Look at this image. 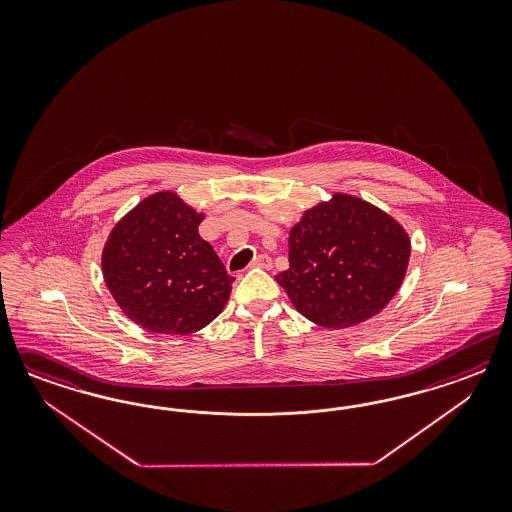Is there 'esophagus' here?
<instances>
[{
	"label": "esophagus",
	"instance_id": "1",
	"mask_svg": "<svg viewBox=\"0 0 512 512\" xmlns=\"http://www.w3.org/2000/svg\"><path fill=\"white\" fill-rule=\"evenodd\" d=\"M251 266H255V268H264V270H270V268H272V259H270L268 255H257V257L253 259Z\"/></svg>",
	"mask_w": 512,
	"mask_h": 512
}]
</instances>
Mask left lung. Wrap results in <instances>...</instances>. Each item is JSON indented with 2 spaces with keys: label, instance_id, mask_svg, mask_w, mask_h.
Wrapping results in <instances>:
<instances>
[{
  "label": "left lung",
  "instance_id": "8db88e82",
  "mask_svg": "<svg viewBox=\"0 0 512 512\" xmlns=\"http://www.w3.org/2000/svg\"><path fill=\"white\" fill-rule=\"evenodd\" d=\"M411 240L394 217L349 193L308 208L289 231V268L276 281L315 325L347 328L379 311L402 287Z\"/></svg>",
  "mask_w": 512,
  "mask_h": 512
}]
</instances>
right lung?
<instances>
[{"label": "right lung", "mask_w": 512, "mask_h": 512, "mask_svg": "<svg viewBox=\"0 0 512 512\" xmlns=\"http://www.w3.org/2000/svg\"><path fill=\"white\" fill-rule=\"evenodd\" d=\"M204 214L174 191H157L110 231L101 270L110 295L155 334L186 336L223 311L234 278L202 240Z\"/></svg>", "instance_id": "obj_1"}]
</instances>
